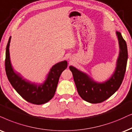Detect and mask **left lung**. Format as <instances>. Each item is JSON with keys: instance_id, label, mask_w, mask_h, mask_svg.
Instances as JSON below:
<instances>
[{"instance_id": "obj_1", "label": "left lung", "mask_w": 132, "mask_h": 132, "mask_svg": "<svg viewBox=\"0 0 132 132\" xmlns=\"http://www.w3.org/2000/svg\"><path fill=\"white\" fill-rule=\"evenodd\" d=\"M116 35L119 45V56L114 73L106 81L96 82L86 73L74 66H69L78 94L88 102L97 103L105 101L119 89L122 82L128 59L127 47L121 33L116 31Z\"/></svg>"}]
</instances>
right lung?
<instances>
[{
    "label": "right lung",
    "mask_w": 132,
    "mask_h": 132,
    "mask_svg": "<svg viewBox=\"0 0 132 132\" xmlns=\"http://www.w3.org/2000/svg\"><path fill=\"white\" fill-rule=\"evenodd\" d=\"M10 41L11 36L6 46L5 63L6 76L11 85L22 97L30 103L41 105L49 102L54 96L59 78L62 72L67 68L68 62L64 60L54 65L42 84L31 83L13 70L10 57Z\"/></svg>",
    "instance_id": "1"
}]
</instances>
